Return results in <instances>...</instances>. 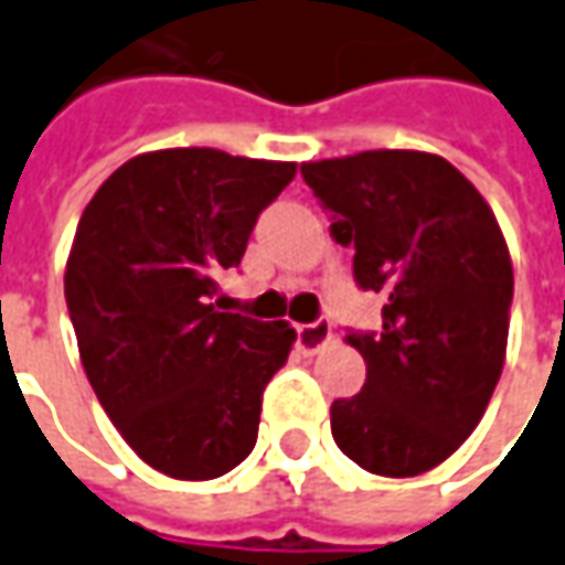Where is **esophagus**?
<instances>
[{
  "label": "esophagus",
  "mask_w": 565,
  "mask_h": 565,
  "mask_svg": "<svg viewBox=\"0 0 565 565\" xmlns=\"http://www.w3.org/2000/svg\"><path fill=\"white\" fill-rule=\"evenodd\" d=\"M329 339H332V323H329L327 317H320V320H313V323H301V327L295 329V344H298L305 354H317Z\"/></svg>",
  "instance_id": "obj_1"
}]
</instances>
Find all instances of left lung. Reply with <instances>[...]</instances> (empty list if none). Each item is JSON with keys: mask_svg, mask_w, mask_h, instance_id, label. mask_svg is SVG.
Returning <instances> with one entry per match:
<instances>
[{"mask_svg": "<svg viewBox=\"0 0 565 565\" xmlns=\"http://www.w3.org/2000/svg\"><path fill=\"white\" fill-rule=\"evenodd\" d=\"M354 248V282L385 291L382 329L348 332L366 361L354 397L332 401V438L376 476L448 460L486 414L507 354L513 264L479 189L429 151L380 149L301 164Z\"/></svg>", "mask_w": 565, "mask_h": 565, "instance_id": "left-lung-1", "label": "left lung"}]
</instances>
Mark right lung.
Returning a JSON list of instances; mask_svg holds the SVG:
<instances>
[{
	"label": "right lung",
	"instance_id": "1",
	"mask_svg": "<svg viewBox=\"0 0 565 565\" xmlns=\"http://www.w3.org/2000/svg\"><path fill=\"white\" fill-rule=\"evenodd\" d=\"M295 164L217 149L136 154L77 223L64 301L79 361L117 433L149 467L204 482L257 441L260 397L295 329L211 305Z\"/></svg>",
	"mask_w": 565,
	"mask_h": 565
}]
</instances>
